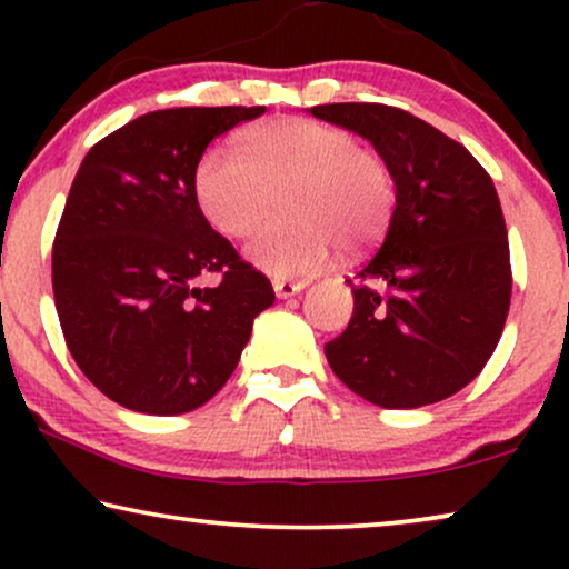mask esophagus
<instances>
[{"mask_svg": "<svg viewBox=\"0 0 569 569\" xmlns=\"http://www.w3.org/2000/svg\"><path fill=\"white\" fill-rule=\"evenodd\" d=\"M308 282H295V279H274V292L277 298H292V295H298L300 290H306Z\"/></svg>", "mask_w": 569, "mask_h": 569, "instance_id": "obj_1", "label": "esophagus"}]
</instances>
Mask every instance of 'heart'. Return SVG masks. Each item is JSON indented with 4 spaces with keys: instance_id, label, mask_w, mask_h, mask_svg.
Listing matches in <instances>:
<instances>
[{
    "instance_id": "heart-1",
    "label": "heart",
    "mask_w": 569,
    "mask_h": 569,
    "mask_svg": "<svg viewBox=\"0 0 569 569\" xmlns=\"http://www.w3.org/2000/svg\"><path fill=\"white\" fill-rule=\"evenodd\" d=\"M279 193L282 217L246 240V259L267 274L306 277L333 243L352 251L383 236L396 207L388 162L349 131L310 119H279L248 131L243 158L214 144L193 170L199 212L222 236H243Z\"/></svg>"
}]
</instances>
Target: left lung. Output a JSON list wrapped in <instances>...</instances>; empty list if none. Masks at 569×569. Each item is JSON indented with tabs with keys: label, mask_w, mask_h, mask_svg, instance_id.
Instances as JSON below:
<instances>
[{
	"label": "left lung",
	"mask_w": 569,
	"mask_h": 569,
	"mask_svg": "<svg viewBox=\"0 0 569 569\" xmlns=\"http://www.w3.org/2000/svg\"><path fill=\"white\" fill-rule=\"evenodd\" d=\"M310 113L368 139L396 183L386 240L347 279L355 310L326 360L383 409L448 399L485 368L510 310L508 228L492 178L463 144L401 108L329 103Z\"/></svg>",
	"instance_id": "8db88e82"
}]
</instances>
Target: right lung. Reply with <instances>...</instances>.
I'll return each instance as SVG.
<instances>
[{
    "label": "right lung",
    "instance_id": "1",
    "mask_svg": "<svg viewBox=\"0 0 569 569\" xmlns=\"http://www.w3.org/2000/svg\"><path fill=\"white\" fill-rule=\"evenodd\" d=\"M263 111L144 113L100 139L77 170L53 238V300L74 362L121 407L168 417L207 403L274 302L269 279L193 197L209 142ZM209 270L221 282L199 288Z\"/></svg>",
    "mask_w": 569,
    "mask_h": 569
}]
</instances>
